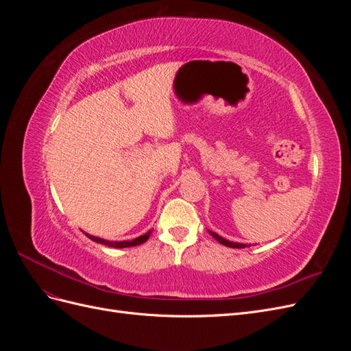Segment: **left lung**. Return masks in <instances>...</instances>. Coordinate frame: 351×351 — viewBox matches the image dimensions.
<instances>
[{
    "mask_svg": "<svg viewBox=\"0 0 351 351\" xmlns=\"http://www.w3.org/2000/svg\"><path fill=\"white\" fill-rule=\"evenodd\" d=\"M209 234L214 237L217 241H219L221 244H224V246H228V247H234V249H243V247H246V244H241V243H232V241H228V240H226V239H222V237H219L217 232H214V231H209Z\"/></svg>",
    "mask_w": 351,
    "mask_h": 351,
    "instance_id": "left-lung-1",
    "label": "left lung"
}]
</instances>
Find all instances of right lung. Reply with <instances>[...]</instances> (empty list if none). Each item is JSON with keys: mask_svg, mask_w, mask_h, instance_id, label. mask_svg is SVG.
<instances>
[{"mask_svg": "<svg viewBox=\"0 0 351 351\" xmlns=\"http://www.w3.org/2000/svg\"><path fill=\"white\" fill-rule=\"evenodd\" d=\"M84 234H86V232H84ZM152 234V231H147L146 234H143V236H141V237H137V239H134V240H130V241H108V240H104V239H99V237H93V236H89V234H86L90 240H93V241H97V243H101V244H105V246H108V247H132V246H139V244H142V243H145L147 239H149V236Z\"/></svg>", "mask_w": 351, "mask_h": 351, "instance_id": "obj_1", "label": "right lung"}]
</instances>
